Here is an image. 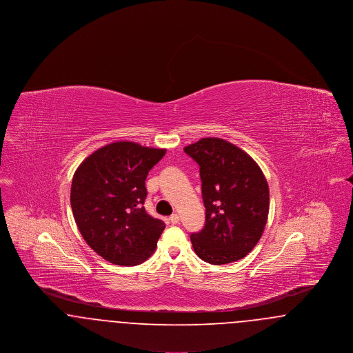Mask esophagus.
Masks as SVG:
<instances>
[{
	"instance_id": "34e87169",
	"label": "esophagus",
	"mask_w": 353,
	"mask_h": 353,
	"mask_svg": "<svg viewBox=\"0 0 353 353\" xmlns=\"http://www.w3.org/2000/svg\"><path fill=\"white\" fill-rule=\"evenodd\" d=\"M169 221H170V223H179L180 222V216L179 214H172L170 217H169Z\"/></svg>"
}]
</instances>
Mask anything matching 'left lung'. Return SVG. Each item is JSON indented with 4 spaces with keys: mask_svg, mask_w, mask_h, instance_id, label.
<instances>
[{
    "mask_svg": "<svg viewBox=\"0 0 353 353\" xmlns=\"http://www.w3.org/2000/svg\"><path fill=\"white\" fill-rule=\"evenodd\" d=\"M200 167L205 226L190 235L194 252L212 265L242 259L261 239L269 216V185L252 157L234 144L203 137L185 147Z\"/></svg>",
    "mask_w": 353,
    "mask_h": 353,
    "instance_id": "obj_1",
    "label": "left lung"
}]
</instances>
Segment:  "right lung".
<instances>
[{
	"mask_svg": "<svg viewBox=\"0 0 353 353\" xmlns=\"http://www.w3.org/2000/svg\"><path fill=\"white\" fill-rule=\"evenodd\" d=\"M167 150L117 141L91 153L72 177L70 202L87 245L103 259L136 266L151 256L165 229L143 206L145 180Z\"/></svg>",
	"mask_w": 353,
	"mask_h": 353,
	"instance_id": "right-lung-1",
	"label": "right lung"
}]
</instances>
